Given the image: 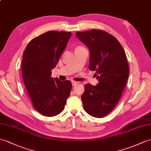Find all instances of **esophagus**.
Masks as SVG:
<instances>
[{
  "label": "esophagus",
  "instance_id": "1",
  "mask_svg": "<svg viewBox=\"0 0 151 151\" xmlns=\"http://www.w3.org/2000/svg\"><path fill=\"white\" fill-rule=\"evenodd\" d=\"M77 83H78V82H75V81H73V82H72V85H73V86H75V85H76Z\"/></svg>",
  "mask_w": 151,
  "mask_h": 151
}]
</instances>
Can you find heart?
<instances>
[{"mask_svg": "<svg viewBox=\"0 0 151 151\" xmlns=\"http://www.w3.org/2000/svg\"><path fill=\"white\" fill-rule=\"evenodd\" d=\"M79 47H80V46H79Z\"/></svg>", "mask_w": 151, "mask_h": 151, "instance_id": "1", "label": "heart"}]
</instances>
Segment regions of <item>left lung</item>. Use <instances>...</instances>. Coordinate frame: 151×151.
Wrapping results in <instances>:
<instances>
[{
    "label": "left lung",
    "mask_w": 151,
    "mask_h": 151,
    "mask_svg": "<svg viewBox=\"0 0 151 151\" xmlns=\"http://www.w3.org/2000/svg\"><path fill=\"white\" fill-rule=\"evenodd\" d=\"M88 47L91 71H95L99 83H87L82 96L84 110L95 118L113 110L125 89L129 74L127 57L122 45L111 34L99 29L76 32Z\"/></svg>",
    "instance_id": "left-lung-1"
}]
</instances>
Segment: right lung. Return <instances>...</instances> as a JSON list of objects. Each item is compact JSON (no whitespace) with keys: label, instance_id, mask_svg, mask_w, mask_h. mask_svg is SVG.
<instances>
[{"label":"right lung","instance_id":"1","mask_svg":"<svg viewBox=\"0 0 151 151\" xmlns=\"http://www.w3.org/2000/svg\"><path fill=\"white\" fill-rule=\"evenodd\" d=\"M71 37V32L50 31L35 37L24 51L22 73L33 106L45 116H54L64 110L72 84L51 78Z\"/></svg>","mask_w":151,"mask_h":151}]
</instances>
